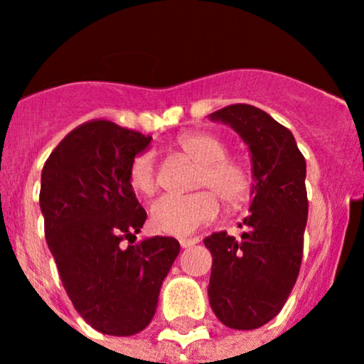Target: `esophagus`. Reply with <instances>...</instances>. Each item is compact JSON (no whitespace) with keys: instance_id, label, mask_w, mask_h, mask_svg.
Instances as JSON below:
<instances>
[{"instance_id":"34e87169","label":"esophagus","mask_w":364,"mask_h":364,"mask_svg":"<svg viewBox=\"0 0 364 364\" xmlns=\"http://www.w3.org/2000/svg\"><path fill=\"white\" fill-rule=\"evenodd\" d=\"M198 242H199V239H181V240H179V246H181L183 250H186V247L196 246Z\"/></svg>"}]
</instances>
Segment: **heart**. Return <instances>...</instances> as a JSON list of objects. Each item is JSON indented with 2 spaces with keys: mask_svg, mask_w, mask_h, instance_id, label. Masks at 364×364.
<instances>
[{
  "mask_svg": "<svg viewBox=\"0 0 364 364\" xmlns=\"http://www.w3.org/2000/svg\"><path fill=\"white\" fill-rule=\"evenodd\" d=\"M176 147L193 163H199L193 188L205 190L188 196L166 193L159 198L151 206V226L156 232L172 237L192 235L217 219L220 212L218 195L232 210L246 205L255 186L253 171L242 159L226 156L228 149L220 138L205 131H190L179 136ZM127 181L138 196H152L156 192L158 176L151 152H141L132 159Z\"/></svg>",
  "mask_w": 364,
  "mask_h": 364,
  "instance_id": "1",
  "label": "heart"
}]
</instances>
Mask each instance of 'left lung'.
<instances>
[{"mask_svg": "<svg viewBox=\"0 0 364 364\" xmlns=\"http://www.w3.org/2000/svg\"><path fill=\"white\" fill-rule=\"evenodd\" d=\"M210 118L247 144L255 186L244 219L250 232L239 240L226 232L205 239L213 257L208 298L226 327L251 331L282 311L300 273L309 212L305 158L293 132L255 105H226Z\"/></svg>", "mask_w": 364, "mask_h": 364, "instance_id": "1", "label": "left lung"}]
</instances>
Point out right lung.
Segmentation results:
<instances>
[{
	"label": "right lung",
	"mask_w": 364,
	"mask_h": 364,
	"mask_svg": "<svg viewBox=\"0 0 364 364\" xmlns=\"http://www.w3.org/2000/svg\"><path fill=\"white\" fill-rule=\"evenodd\" d=\"M151 140L90 120L53 149L41 174L44 237L59 277L77 312L102 334L132 336L151 323L179 255L172 237L134 244L147 212L129 186V165Z\"/></svg>",
	"instance_id": "obj_1"
}]
</instances>
